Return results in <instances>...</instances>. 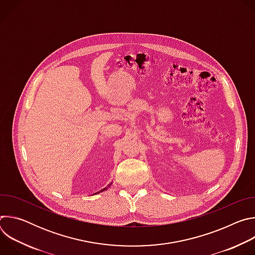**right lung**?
Masks as SVG:
<instances>
[{
  "instance_id": "right-lung-1",
  "label": "right lung",
  "mask_w": 255,
  "mask_h": 255,
  "mask_svg": "<svg viewBox=\"0 0 255 255\" xmlns=\"http://www.w3.org/2000/svg\"><path fill=\"white\" fill-rule=\"evenodd\" d=\"M105 190H107V188H105V189H104V190H102L101 192H103V191H105ZM98 193H100V192H98ZM98 193H96V194H98Z\"/></svg>"
}]
</instances>
